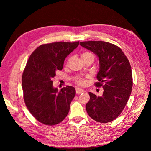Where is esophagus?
I'll return each mask as SVG.
<instances>
[{
	"mask_svg": "<svg viewBox=\"0 0 151 151\" xmlns=\"http://www.w3.org/2000/svg\"><path fill=\"white\" fill-rule=\"evenodd\" d=\"M84 92V89H82L81 88H76V93L77 94H81V93H82Z\"/></svg>",
	"mask_w": 151,
	"mask_h": 151,
	"instance_id": "obj_1",
	"label": "esophagus"
}]
</instances>
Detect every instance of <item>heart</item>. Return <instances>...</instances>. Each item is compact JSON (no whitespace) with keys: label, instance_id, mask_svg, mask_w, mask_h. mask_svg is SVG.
Here are the masks:
<instances>
[{"label":"heart","instance_id":"obj_1","mask_svg":"<svg viewBox=\"0 0 151 151\" xmlns=\"http://www.w3.org/2000/svg\"><path fill=\"white\" fill-rule=\"evenodd\" d=\"M94 56L93 54L90 53V52H84L82 54V56L81 57H83V56ZM77 82L79 84H84L85 83V81H84V80L82 79V78H79L78 80H77Z\"/></svg>","mask_w":151,"mask_h":151}]
</instances>
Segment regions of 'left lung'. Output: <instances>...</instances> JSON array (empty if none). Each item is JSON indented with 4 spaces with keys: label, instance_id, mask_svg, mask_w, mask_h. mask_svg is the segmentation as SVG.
Instances as JSON below:
<instances>
[{
    "label": "left lung",
    "instance_id": "8db88e82",
    "mask_svg": "<svg viewBox=\"0 0 151 151\" xmlns=\"http://www.w3.org/2000/svg\"><path fill=\"white\" fill-rule=\"evenodd\" d=\"M80 45L98 57L99 70L97 87L102 86L101 97L89 92L90 99L86 111L93 119L106 123L121 114L130 97L132 88V69L129 61L119 47L101 41L81 42Z\"/></svg>",
    "mask_w": 151,
    "mask_h": 151
}]
</instances>
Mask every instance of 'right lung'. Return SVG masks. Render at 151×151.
Instances as JSON below:
<instances>
[{"instance_id": "1", "label": "right lung", "mask_w": 151, "mask_h": 151, "mask_svg": "<svg viewBox=\"0 0 151 151\" xmlns=\"http://www.w3.org/2000/svg\"><path fill=\"white\" fill-rule=\"evenodd\" d=\"M78 45L79 41L41 45L28 60L22 76L24 100L31 114L41 123L58 124L69 113L75 89L67 86L59 91L53 86L52 78Z\"/></svg>"}]
</instances>
